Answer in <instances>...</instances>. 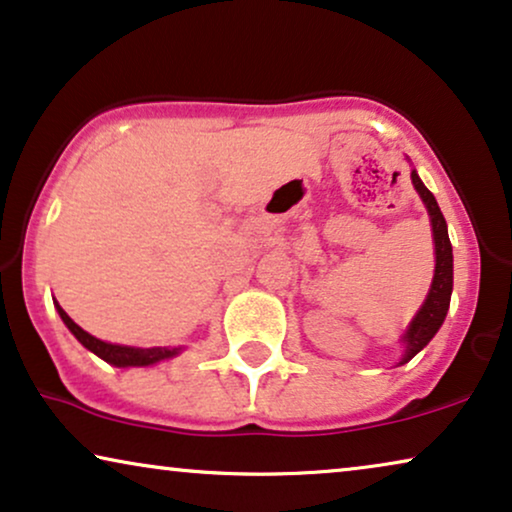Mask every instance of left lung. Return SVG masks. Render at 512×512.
<instances>
[{
    "mask_svg": "<svg viewBox=\"0 0 512 512\" xmlns=\"http://www.w3.org/2000/svg\"><path fill=\"white\" fill-rule=\"evenodd\" d=\"M412 185L417 189V194L424 201L431 217V231H433V252H435V269H433V281L428 288V295L424 304L419 306V311L414 313L410 325L405 327V332L400 335V344H403V358L398 365L410 363L417 353L435 337V332L440 330L445 323V316L449 311V299H452L454 288V255H452V243H449L447 234V222L440 213L438 201L428 192L417 170L412 168Z\"/></svg>",
    "mask_w": 512,
    "mask_h": 512,
    "instance_id": "8db88e82",
    "label": "left lung"
}]
</instances>
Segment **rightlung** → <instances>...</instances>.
Instances as JSON below:
<instances>
[{"instance_id": "add662e5", "label": "right lung", "mask_w": 512, "mask_h": 512, "mask_svg": "<svg viewBox=\"0 0 512 512\" xmlns=\"http://www.w3.org/2000/svg\"><path fill=\"white\" fill-rule=\"evenodd\" d=\"M56 311L58 316L63 318V323L67 325V330L77 337V342L88 349L95 356L105 360V363L114 365V367H149L156 363H163V360H170L175 356H180L185 351V346H152V349H140V346H124V344H112V342H102V339L88 335L84 327H79L74 320L67 316L63 306L58 302Z\"/></svg>"}]
</instances>
